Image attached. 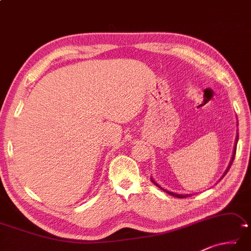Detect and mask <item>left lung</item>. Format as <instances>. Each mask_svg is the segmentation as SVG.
<instances>
[{
  "label": "left lung",
  "mask_w": 251,
  "mask_h": 251,
  "mask_svg": "<svg viewBox=\"0 0 251 251\" xmlns=\"http://www.w3.org/2000/svg\"><path fill=\"white\" fill-rule=\"evenodd\" d=\"M237 142H238V136H237V138H236V144H234V149H233V154H232V157H231V161H230V164H229V166H228V169L226 170V172H225V174L222 176H225L226 174V172H228L229 171V169H230V166H231V164H232V162H233V158H234V155H236V150H237ZM222 178V177H221ZM151 180H152V182L154 183L155 185L156 186H158V188H160L161 190H163V191H165L166 193H169V194H171V196H173V197H176V198H186V197H189V196H191V194H176V193H173V192H170V191H166V190H164L163 188H161L160 185L157 184L156 182H155L153 178H151Z\"/></svg>",
  "instance_id": "obj_1"
}]
</instances>
